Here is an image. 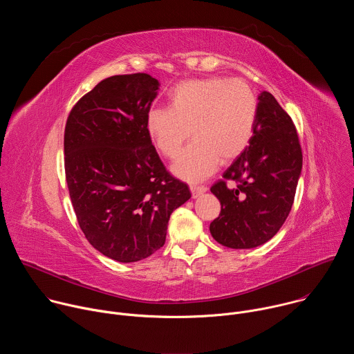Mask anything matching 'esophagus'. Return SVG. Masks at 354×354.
I'll return each mask as SVG.
<instances>
[{
    "mask_svg": "<svg viewBox=\"0 0 354 354\" xmlns=\"http://www.w3.org/2000/svg\"><path fill=\"white\" fill-rule=\"evenodd\" d=\"M207 190L206 186L203 185H190V192L193 197H198L201 193H205Z\"/></svg>",
    "mask_w": 354,
    "mask_h": 354,
    "instance_id": "esophagus-1",
    "label": "esophagus"
}]
</instances>
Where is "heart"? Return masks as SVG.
Instances as JSON below:
<instances>
[{"instance_id": "obj_1", "label": "heart", "mask_w": 354, "mask_h": 354, "mask_svg": "<svg viewBox=\"0 0 354 354\" xmlns=\"http://www.w3.org/2000/svg\"><path fill=\"white\" fill-rule=\"evenodd\" d=\"M169 108H151L145 130L158 153L175 158L189 135L194 141L172 165L182 179L200 180L218 162L235 160L248 147L258 118V97L241 78H193L176 84Z\"/></svg>"}]
</instances>
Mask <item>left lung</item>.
I'll list each match as a JSON object with an SVG mask.
<instances>
[{
    "mask_svg": "<svg viewBox=\"0 0 354 354\" xmlns=\"http://www.w3.org/2000/svg\"><path fill=\"white\" fill-rule=\"evenodd\" d=\"M258 118L249 145L212 186L221 212L210 224L213 238L223 246L250 249L272 239L284 224L294 203L302 168L297 129L276 97L258 96ZM227 180L239 185L228 189Z\"/></svg>",
    "mask_w": 354,
    "mask_h": 354,
    "instance_id": "8db88e82",
    "label": "left lung"
}]
</instances>
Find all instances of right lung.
<instances>
[{"label": "right lung", "instance_id": "1", "mask_svg": "<svg viewBox=\"0 0 354 354\" xmlns=\"http://www.w3.org/2000/svg\"><path fill=\"white\" fill-rule=\"evenodd\" d=\"M160 82L145 73L100 81L73 106L64 130V169L85 238L129 263L164 246L168 221L190 198L164 167L145 130Z\"/></svg>", "mask_w": 354, "mask_h": 354}]
</instances>
